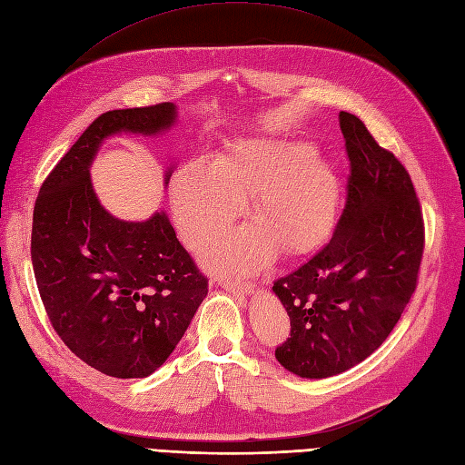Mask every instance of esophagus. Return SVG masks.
<instances>
[{
    "label": "esophagus",
    "instance_id": "obj_1",
    "mask_svg": "<svg viewBox=\"0 0 465 465\" xmlns=\"http://www.w3.org/2000/svg\"><path fill=\"white\" fill-rule=\"evenodd\" d=\"M218 283H220L222 288H226V290H230V292H233V293H237V295H247V293H251V290H252L251 283H243V282L220 280Z\"/></svg>",
    "mask_w": 465,
    "mask_h": 465
}]
</instances>
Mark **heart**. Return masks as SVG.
<instances>
[{
	"label": "heart",
	"mask_w": 465,
	"mask_h": 465,
	"mask_svg": "<svg viewBox=\"0 0 465 465\" xmlns=\"http://www.w3.org/2000/svg\"><path fill=\"white\" fill-rule=\"evenodd\" d=\"M259 218L208 247L204 259L218 271L252 272L274 257L278 242L297 251L331 228L338 204V179L305 141L249 137L228 146L218 162L193 158L172 183L179 232L193 247L222 235L254 193Z\"/></svg>",
	"instance_id": "1"
}]
</instances>
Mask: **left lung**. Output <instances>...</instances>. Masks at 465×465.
<instances>
[{
	"mask_svg": "<svg viewBox=\"0 0 465 465\" xmlns=\"http://www.w3.org/2000/svg\"><path fill=\"white\" fill-rule=\"evenodd\" d=\"M350 175L346 206L328 242L274 282L292 332L282 367L326 379L355 367L394 331L417 288L425 226L403 163L353 114L340 112Z\"/></svg>",
	"mask_w": 465,
	"mask_h": 465,
	"instance_id": "8db88e82",
	"label": "left lung"
}]
</instances>
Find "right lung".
Here are the masks:
<instances>
[{
    "mask_svg": "<svg viewBox=\"0 0 465 465\" xmlns=\"http://www.w3.org/2000/svg\"><path fill=\"white\" fill-rule=\"evenodd\" d=\"M175 115L172 102L98 115L44 179L35 204L31 257L54 331L86 365L115 379H144L166 361L208 280L163 213L124 222L104 211L88 168L104 139L158 134Z\"/></svg>",
    "mask_w": 465,
    "mask_h": 465,
    "instance_id": "1",
    "label": "right lung"
}]
</instances>
